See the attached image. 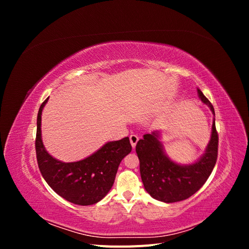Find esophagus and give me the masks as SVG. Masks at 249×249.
<instances>
[{
    "label": "esophagus",
    "instance_id": "esophagus-1",
    "mask_svg": "<svg viewBox=\"0 0 249 249\" xmlns=\"http://www.w3.org/2000/svg\"><path fill=\"white\" fill-rule=\"evenodd\" d=\"M138 140H139V137L137 136V135L132 134L131 136H130V141H131V144H132V147H133V148H135V146H136Z\"/></svg>",
    "mask_w": 249,
    "mask_h": 249
}]
</instances>
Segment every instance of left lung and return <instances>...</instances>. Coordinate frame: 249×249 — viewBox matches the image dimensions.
Returning a JSON list of instances; mask_svg holds the SVG:
<instances>
[{"label":"left lung","mask_w":249,"mask_h":249,"mask_svg":"<svg viewBox=\"0 0 249 249\" xmlns=\"http://www.w3.org/2000/svg\"><path fill=\"white\" fill-rule=\"evenodd\" d=\"M199 100L215 116L212 104L197 88ZM161 133L154 131L143 135L137 142L136 153L140 162L143 186L153 198L163 202H176L189 198L207 182L218 155V134L213 119L212 133L207 148L198 160L191 164H178L165 153L160 141Z\"/></svg>","instance_id":"left-lung-1"}]
</instances>
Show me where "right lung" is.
Segmentation results:
<instances>
[{
  "instance_id": "add662e5",
  "label": "right lung",
  "mask_w": 249,
  "mask_h": 249,
  "mask_svg": "<svg viewBox=\"0 0 249 249\" xmlns=\"http://www.w3.org/2000/svg\"><path fill=\"white\" fill-rule=\"evenodd\" d=\"M48 100L41 104L37 115L35 148L39 170L52 189L67 201L94 205L111 190L120 162L132 150L130 139L109 141L81 161H59L47 152L41 139V114Z\"/></svg>"
}]
</instances>
